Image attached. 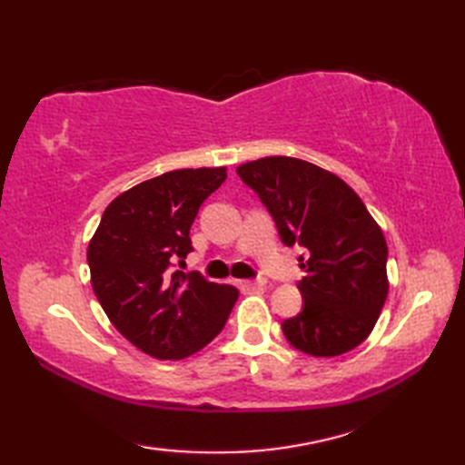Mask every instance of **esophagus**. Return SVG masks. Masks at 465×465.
Here are the masks:
<instances>
[{
    "label": "esophagus",
    "mask_w": 465,
    "mask_h": 465,
    "mask_svg": "<svg viewBox=\"0 0 465 465\" xmlns=\"http://www.w3.org/2000/svg\"><path fill=\"white\" fill-rule=\"evenodd\" d=\"M265 280H245V282H242V285L243 288H248V290H258V288H265Z\"/></svg>",
    "instance_id": "obj_1"
}]
</instances>
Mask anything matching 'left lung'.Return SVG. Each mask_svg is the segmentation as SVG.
Masks as SVG:
<instances>
[{"instance_id":"8db88e82","label":"left lung","mask_w":465,"mask_h":465,"mask_svg":"<svg viewBox=\"0 0 465 465\" xmlns=\"http://www.w3.org/2000/svg\"><path fill=\"white\" fill-rule=\"evenodd\" d=\"M268 207L285 245H302V312L282 323L285 340L315 358L341 355L368 338L388 298V243L360 195L338 175L298 157L238 167Z\"/></svg>"}]
</instances>
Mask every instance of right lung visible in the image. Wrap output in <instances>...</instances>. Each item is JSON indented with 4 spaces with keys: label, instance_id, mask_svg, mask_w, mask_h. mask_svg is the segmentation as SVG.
<instances>
[{
    "label": "right lung",
    "instance_id": "right-lung-1",
    "mask_svg": "<svg viewBox=\"0 0 465 465\" xmlns=\"http://www.w3.org/2000/svg\"><path fill=\"white\" fill-rule=\"evenodd\" d=\"M225 177V167H197L134 185L105 207L87 248L92 288L107 318L157 360L202 350L238 300L232 285L173 270L193 252L190 227Z\"/></svg>",
    "mask_w": 465,
    "mask_h": 465
}]
</instances>
